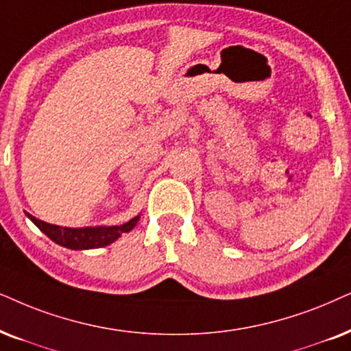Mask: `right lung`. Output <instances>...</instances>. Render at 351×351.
Returning <instances> with one entry per match:
<instances>
[{"instance_id":"obj_1","label":"right lung","mask_w":351,"mask_h":351,"mask_svg":"<svg viewBox=\"0 0 351 351\" xmlns=\"http://www.w3.org/2000/svg\"><path fill=\"white\" fill-rule=\"evenodd\" d=\"M29 219L43 232L45 235L49 237L54 243L71 250H90V248H101L106 245L116 242L117 239L125 232H130L136 226L140 219V215L132 217L125 224L121 226H109V227H82V229H71V227H61L48 224V222L40 221L32 215Z\"/></svg>"}]
</instances>
